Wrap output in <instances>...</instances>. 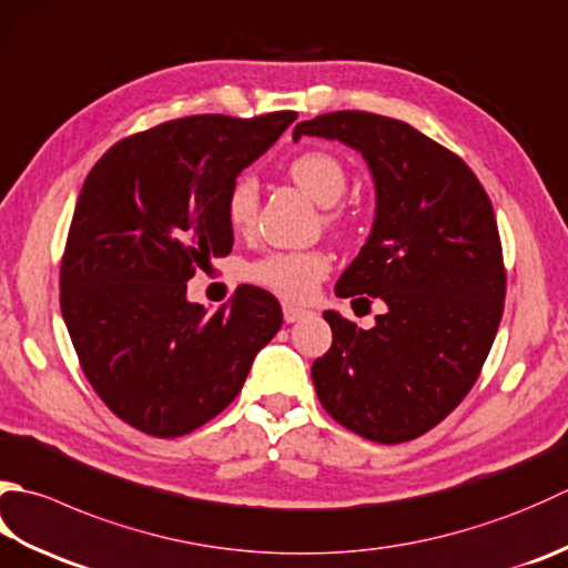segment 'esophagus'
<instances>
[{
	"mask_svg": "<svg viewBox=\"0 0 568 568\" xmlns=\"http://www.w3.org/2000/svg\"><path fill=\"white\" fill-rule=\"evenodd\" d=\"M307 315H310V310L300 307V305H293V303H283V317H285V322H297V320H303Z\"/></svg>",
	"mask_w": 568,
	"mask_h": 568,
	"instance_id": "1",
	"label": "esophagus"
}]
</instances>
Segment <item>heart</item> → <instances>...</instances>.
<instances>
[{
    "label": "heart",
    "mask_w": 568,
    "mask_h": 568,
    "mask_svg": "<svg viewBox=\"0 0 568 568\" xmlns=\"http://www.w3.org/2000/svg\"><path fill=\"white\" fill-rule=\"evenodd\" d=\"M291 180L322 206H332L347 189V172L342 162L329 152H305L287 166ZM258 206V184L251 176H239L226 194V219L233 229H248ZM327 221L342 226L339 211H329ZM329 271V255L325 251H277L255 261L248 268V277L268 291L291 297L307 300L315 293L317 283Z\"/></svg>",
    "instance_id": "1"
}]
</instances>
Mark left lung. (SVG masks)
<instances>
[{
	"label": "left lung",
	"instance_id": "1",
	"mask_svg": "<svg viewBox=\"0 0 568 568\" xmlns=\"http://www.w3.org/2000/svg\"><path fill=\"white\" fill-rule=\"evenodd\" d=\"M303 135L339 140L369 164L374 226L335 293L386 305L372 329L327 310L332 347L313 364L317 398L362 438L414 440L468 396L503 320L493 204L458 154L408 122L339 110L297 122L293 140Z\"/></svg>",
	"mask_w": 568,
	"mask_h": 568
}]
</instances>
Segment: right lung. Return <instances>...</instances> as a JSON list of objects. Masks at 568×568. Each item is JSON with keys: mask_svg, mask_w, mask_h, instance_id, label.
<instances>
[{"mask_svg": "<svg viewBox=\"0 0 568 568\" xmlns=\"http://www.w3.org/2000/svg\"><path fill=\"white\" fill-rule=\"evenodd\" d=\"M293 110L192 115L120 140L85 176L61 261V313L85 379L118 418L176 438L239 396L283 325L277 300L241 285L206 313L186 281L231 253L226 194L283 135Z\"/></svg>", "mask_w": 568, "mask_h": 568, "instance_id": "add662e5", "label": "right lung"}]
</instances>
